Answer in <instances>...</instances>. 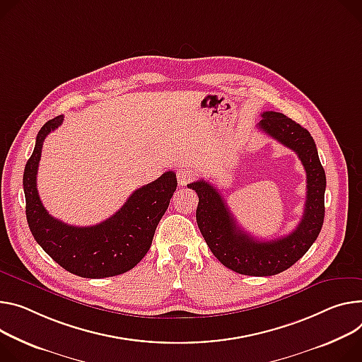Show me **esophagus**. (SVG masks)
<instances>
[{"mask_svg":"<svg viewBox=\"0 0 362 362\" xmlns=\"http://www.w3.org/2000/svg\"><path fill=\"white\" fill-rule=\"evenodd\" d=\"M193 179H194V172L192 169H179L177 170V183L180 186H186Z\"/></svg>","mask_w":362,"mask_h":362,"instance_id":"obj_1","label":"esophagus"}]
</instances>
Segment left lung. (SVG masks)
Listing matches in <instances>:
<instances>
[{
  "instance_id": "left-lung-1",
  "label": "left lung",
  "mask_w": 362,
  "mask_h": 362,
  "mask_svg": "<svg viewBox=\"0 0 362 362\" xmlns=\"http://www.w3.org/2000/svg\"><path fill=\"white\" fill-rule=\"evenodd\" d=\"M258 128L299 156L306 170V204L294 231L272 241H257L229 212L218 189L196 180L187 187L199 196L196 222L212 254L228 269L245 276H274L300 259L316 241L325 218L326 176L309 131L281 112L266 111Z\"/></svg>"
}]
</instances>
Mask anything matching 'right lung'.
Masks as SVG:
<instances>
[{"label": "right lung", "instance_id": "1", "mask_svg": "<svg viewBox=\"0 0 362 362\" xmlns=\"http://www.w3.org/2000/svg\"><path fill=\"white\" fill-rule=\"evenodd\" d=\"M62 122L63 115H59L40 128L25 164L23 186L30 231L57 264L72 274L86 279L122 274L136 267L150 250L156 228L176 190V175L166 172L137 189L119 211L101 223H64L45 209L36 183L43 141Z\"/></svg>", "mask_w": 362, "mask_h": 362}]
</instances>
